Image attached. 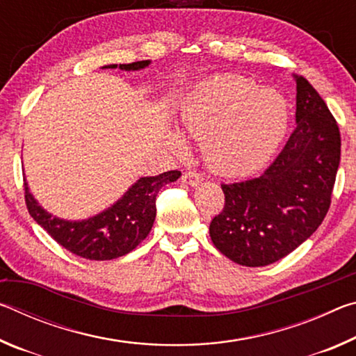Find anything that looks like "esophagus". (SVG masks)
I'll return each mask as SVG.
<instances>
[{"mask_svg":"<svg viewBox=\"0 0 356 356\" xmlns=\"http://www.w3.org/2000/svg\"><path fill=\"white\" fill-rule=\"evenodd\" d=\"M201 176L195 171H186L184 176H182V182L186 185H191V186H197L201 184Z\"/></svg>","mask_w":356,"mask_h":356,"instance_id":"34e87169","label":"esophagus"}]
</instances>
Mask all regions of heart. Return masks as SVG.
<instances>
[{"label":"heart","instance_id":"heart-1","mask_svg":"<svg viewBox=\"0 0 356 356\" xmlns=\"http://www.w3.org/2000/svg\"><path fill=\"white\" fill-rule=\"evenodd\" d=\"M185 131L202 140L207 163L227 176H245L272 160L289 125L287 100L273 89H262L240 75L202 81L180 108ZM170 141L179 154L186 141L172 131Z\"/></svg>","mask_w":356,"mask_h":356}]
</instances>
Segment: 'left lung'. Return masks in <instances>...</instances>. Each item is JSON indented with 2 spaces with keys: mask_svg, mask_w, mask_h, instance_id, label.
Here are the masks:
<instances>
[{
  "mask_svg": "<svg viewBox=\"0 0 356 356\" xmlns=\"http://www.w3.org/2000/svg\"><path fill=\"white\" fill-rule=\"evenodd\" d=\"M297 83V127L259 177L222 184L225 209L210 222L221 254L245 267L280 261L322 225L341 160V135L309 81Z\"/></svg>",
  "mask_w": 356,
  "mask_h": 356,
  "instance_id": "left-lung-1",
  "label": "left lung"
}]
</instances>
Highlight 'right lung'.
Segmentation results:
<instances>
[{"label":"right lung","instance_id":"add662e5","mask_svg":"<svg viewBox=\"0 0 356 356\" xmlns=\"http://www.w3.org/2000/svg\"><path fill=\"white\" fill-rule=\"evenodd\" d=\"M149 64L147 59L131 64H110L104 65V69L119 67L130 72L146 69ZM179 177L180 171L140 177L113 206L86 220H64L47 212L31 195L26 179L25 201L34 221L65 250L89 261H111L129 254L147 237L156 215V195L161 186L176 182Z\"/></svg>","mask_w":356,"mask_h":356}]
</instances>
